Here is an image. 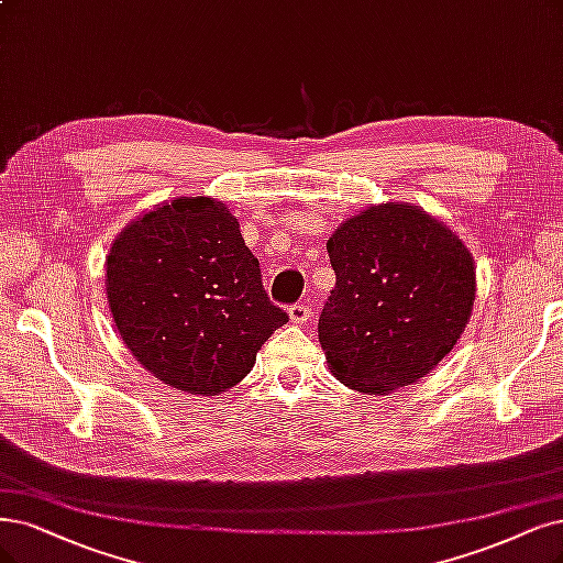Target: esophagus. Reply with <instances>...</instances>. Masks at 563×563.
Returning <instances> with one entry per match:
<instances>
[{
    "instance_id": "1",
    "label": "esophagus",
    "mask_w": 563,
    "mask_h": 563,
    "mask_svg": "<svg viewBox=\"0 0 563 563\" xmlns=\"http://www.w3.org/2000/svg\"><path fill=\"white\" fill-rule=\"evenodd\" d=\"M310 316H313V310H310L306 303H295L292 308H289V320H292L295 324L308 322Z\"/></svg>"
}]
</instances>
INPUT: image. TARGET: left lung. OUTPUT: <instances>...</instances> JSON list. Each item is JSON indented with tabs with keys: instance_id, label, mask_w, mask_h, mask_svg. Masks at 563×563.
Masks as SVG:
<instances>
[{
	"instance_id": "1",
	"label": "left lung",
	"mask_w": 563,
	"mask_h": 563,
	"mask_svg": "<svg viewBox=\"0 0 563 563\" xmlns=\"http://www.w3.org/2000/svg\"><path fill=\"white\" fill-rule=\"evenodd\" d=\"M336 287L318 334L334 376L385 394L454 347L475 301V264L450 227L408 203L368 206L327 241Z\"/></svg>"
}]
</instances>
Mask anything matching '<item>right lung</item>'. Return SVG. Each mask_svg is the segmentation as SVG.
<instances>
[{
  "instance_id": "add662e5",
  "label": "right lung",
  "mask_w": 563,
  "mask_h": 563,
  "mask_svg": "<svg viewBox=\"0 0 563 563\" xmlns=\"http://www.w3.org/2000/svg\"><path fill=\"white\" fill-rule=\"evenodd\" d=\"M107 295L134 360L203 397L241 383L289 320L264 292L236 218L208 197H178L124 227L107 257Z\"/></svg>"
}]
</instances>
